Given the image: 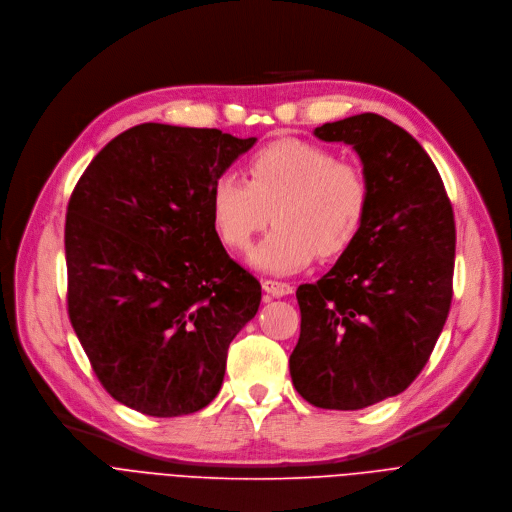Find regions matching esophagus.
<instances>
[{
  "label": "esophagus",
  "mask_w": 512,
  "mask_h": 512,
  "mask_svg": "<svg viewBox=\"0 0 512 512\" xmlns=\"http://www.w3.org/2000/svg\"><path fill=\"white\" fill-rule=\"evenodd\" d=\"M262 288H264L268 294L276 296V298L292 294V286H290L288 282H278V280H264V282H262Z\"/></svg>",
  "instance_id": "34e87169"
}]
</instances>
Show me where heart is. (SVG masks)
<instances>
[{"label":"heart","instance_id":"1","mask_svg":"<svg viewBox=\"0 0 512 512\" xmlns=\"http://www.w3.org/2000/svg\"><path fill=\"white\" fill-rule=\"evenodd\" d=\"M248 181L226 173L210 191L212 224L222 244L246 252L272 214L274 230L252 250L250 264L288 276L321 260L341 258L359 238L371 187L363 169L321 145L282 139L258 149Z\"/></svg>","mask_w":512,"mask_h":512}]
</instances>
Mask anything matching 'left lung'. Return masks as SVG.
Here are the masks:
<instances>
[{
  "label": "left lung",
  "instance_id": "8db88e82",
  "mask_svg": "<svg viewBox=\"0 0 512 512\" xmlns=\"http://www.w3.org/2000/svg\"><path fill=\"white\" fill-rule=\"evenodd\" d=\"M351 145L371 203L355 244L315 284H300L296 391L323 410H363L410 387L452 302L456 224L424 147L375 113L315 129Z\"/></svg>",
  "mask_w": 512,
  "mask_h": 512
}]
</instances>
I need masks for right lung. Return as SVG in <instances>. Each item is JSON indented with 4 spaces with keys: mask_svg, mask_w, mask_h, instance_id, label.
I'll return each mask as SVG.
<instances>
[{
    "mask_svg": "<svg viewBox=\"0 0 512 512\" xmlns=\"http://www.w3.org/2000/svg\"><path fill=\"white\" fill-rule=\"evenodd\" d=\"M254 143L143 123L102 149L70 195L68 317L102 387L131 410L206 407L258 313L260 282L228 256L210 214L214 181Z\"/></svg>",
    "mask_w": 512,
    "mask_h": 512,
    "instance_id": "obj_1",
    "label": "right lung"
}]
</instances>
